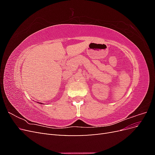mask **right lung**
Returning a JSON list of instances; mask_svg holds the SVG:
<instances>
[{"mask_svg": "<svg viewBox=\"0 0 155 155\" xmlns=\"http://www.w3.org/2000/svg\"><path fill=\"white\" fill-rule=\"evenodd\" d=\"M40 104H41V103H40Z\"/></svg>", "mask_w": 155, "mask_h": 155, "instance_id": "add662e5", "label": "right lung"}]
</instances>
